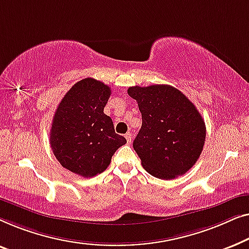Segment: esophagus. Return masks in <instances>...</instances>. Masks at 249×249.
Here are the masks:
<instances>
[{
	"instance_id": "34e87169",
	"label": "esophagus",
	"mask_w": 249,
	"mask_h": 249,
	"mask_svg": "<svg viewBox=\"0 0 249 249\" xmlns=\"http://www.w3.org/2000/svg\"><path fill=\"white\" fill-rule=\"evenodd\" d=\"M125 138H126V141H127V143H131L132 142V133H129V132L126 133Z\"/></svg>"
}]
</instances>
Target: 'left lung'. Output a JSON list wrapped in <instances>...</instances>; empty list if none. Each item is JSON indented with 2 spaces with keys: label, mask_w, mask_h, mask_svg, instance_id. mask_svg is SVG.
Masks as SVG:
<instances>
[{
  "label": "left lung",
  "mask_w": 249,
  "mask_h": 249,
  "mask_svg": "<svg viewBox=\"0 0 249 249\" xmlns=\"http://www.w3.org/2000/svg\"><path fill=\"white\" fill-rule=\"evenodd\" d=\"M142 114V126L133 148L142 167L159 179L186 174L201 156L206 128L193 103L167 85L129 87Z\"/></svg>",
  "instance_id": "obj_1"
}]
</instances>
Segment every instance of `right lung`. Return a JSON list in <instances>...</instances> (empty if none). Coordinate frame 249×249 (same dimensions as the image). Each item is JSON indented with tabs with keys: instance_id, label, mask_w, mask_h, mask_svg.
I'll list each match as a JSON object with an SVG mask.
<instances>
[{
	"instance_id": "right-lung-1",
	"label": "right lung",
	"mask_w": 249,
	"mask_h": 249,
	"mask_svg": "<svg viewBox=\"0 0 249 249\" xmlns=\"http://www.w3.org/2000/svg\"><path fill=\"white\" fill-rule=\"evenodd\" d=\"M111 90L96 79L76 82L59 103L52 123L50 143L66 169L93 177L109 166L126 139L115 133L113 121L104 114Z\"/></svg>"
}]
</instances>
